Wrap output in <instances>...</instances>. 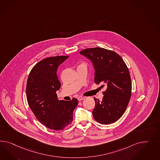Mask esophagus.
Returning <instances> with one entry per match:
<instances>
[{
	"label": "esophagus",
	"mask_w": 160,
	"mask_h": 160,
	"mask_svg": "<svg viewBox=\"0 0 160 160\" xmlns=\"http://www.w3.org/2000/svg\"><path fill=\"white\" fill-rule=\"evenodd\" d=\"M84 99H85V97H78V99L79 101H82V100Z\"/></svg>",
	"instance_id": "obj_1"
}]
</instances>
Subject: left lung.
<instances>
[{
    "mask_svg": "<svg viewBox=\"0 0 160 160\" xmlns=\"http://www.w3.org/2000/svg\"><path fill=\"white\" fill-rule=\"evenodd\" d=\"M80 53L92 62L95 84L106 87L101 101L94 98V119L103 125L113 123L123 115L129 102L132 82L129 69L121 56L112 51L92 48Z\"/></svg>",
    "mask_w": 160,
    "mask_h": 160,
    "instance_id": "8db88e82",
    "label": "left lung"
}]
</instances>
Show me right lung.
<instances>
[{
	"label": "right lung",
	"mask_w": 160,
	"mask_h": 160,
	"mask_svg": "<svg viewBox=\"0 0 160 160\" xmlns=\"http://www.w3.org/2000/svg\"><path fill=\"white\" fill-rule=\"evenodd\" d=\"M69 56L43 59L31 69L26 86L28 105L37 119L50 129L61 130L73 121L78 100H59L56 91L61 84L56 72L59 66Z\"/></svg>",
	"instance_id": "add662e5"
}]
</instances>
